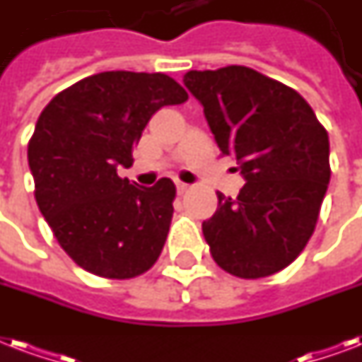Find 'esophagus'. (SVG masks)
<instances>
[{"label":"esophagus","instance_id":"esophagus-1","mask_svg":"<svg viewBox=\"0 0 362 362\" xmlns=\"http://www.w3.org/2000/svg\"><path fill=\"white\" fill-rule=\"evenodd\" d=\"M187 187H189V184H186V182H176V189H178V193H186Z\"/></svg>","mask_w":362,"mask_h":362}]
</instances>
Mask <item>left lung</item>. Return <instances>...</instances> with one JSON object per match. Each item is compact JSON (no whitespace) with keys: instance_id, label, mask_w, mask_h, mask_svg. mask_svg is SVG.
Returning <instances> with one entry per match:
<instances>
[{"instance_id":"obj_1","label":"left lung","mask_w":362,"mask_h":362,"mask_svg":"<svg viewBox=\"0 0 362 362\" xmlns=\"http://www.w3.org/2000/svg\"><path fill=\"white\" fill-rule=\"evenodd\" d=\"M184 85L247 180L237 199L216 193L203 222L212 258L241 279L285 269L315 231L330 180L327 129L302 95L247 66L192 70Z\"/></svg>"}]
</instances>
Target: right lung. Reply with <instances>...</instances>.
<instances>
[{
    "instance_id": "obj_1",
    "label": "right lung",
    "mask_w": 362,
    "mask_h": 362,
    "mask_svg": "<svg viewBox=\"0 0 362 362\" xmlns=\"http://www.w3.org/2000/svg\"><path fill=\"white\" fill-rule=\"evenodd\" d=\"M187 100L165 74L102 71L60 90L35 123L28 163L41 214L77 266L106 279L150 269L167 241L176 186L138 187L117 176L131 167L151 115Z\"/></svg>"
}]
</instances>
